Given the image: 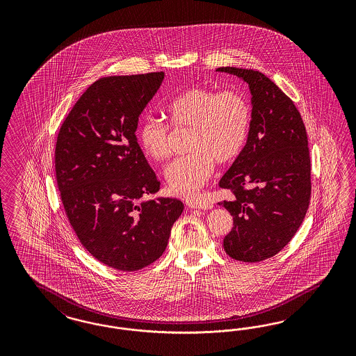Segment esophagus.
Returning a JSON list of instances; mask_svg holds the SVG:
<instances>
[{
    "mask_svg": "<svg viewBox=\"0 0 356 356\" xmlns=\"http://www.w3.org/2000/svg\"><path fill=\"white\" fill-rule=\"evenodd\" d=\"M189 207L191 209H201V210H209V209H211L213 205L211 204H209V202H205V201H201V200H195V201H191L189 204Z\"/></svg>",
    "mask_w": 356,
    "mask_h": 356,
    "instance_id": "obj_1",
    "label": "esophagus"
}]
</instances>
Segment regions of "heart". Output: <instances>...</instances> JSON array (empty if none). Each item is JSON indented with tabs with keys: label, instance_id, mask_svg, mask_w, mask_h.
Segmentation results:
<instances>
[{
	"label": "heart",
	"instance_id": "heart-1",
	"mask_svg": "<svg viewBox=\"0 0 356 356\" xmlns=\"http://www.w3.org/2000/svg\"><path fill=\"white\" fill-rule=\"evenodd\" d=\"M165 112L175 128H191L189 155L180 156L164 170V179L173 194L193 197L214 171V162L225 164L240 155L248 140L252 111L243 94L210 87H193L173 97ZM138 140L152 161L170 155V128L159 120H143Z\"/></svg>",
	"mask_w": 356,
	"mask_h": 356
}]
</instances>
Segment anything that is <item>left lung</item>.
Segmentation results:
<instances>
[{"instance_id": "obj_1", "label": "left lung", "mask_w": 356, "mask_h": 356, "mask_svg": "<svg viewBox=\"0 0 356 356\" xmlns=\"http://www.w3.org/2000/svg\"><path fill=\"white\" fill-rule=\"evenodd\" d=\"M248 83L252 122L240 155L219 181L232 192L219 202L234 216L223 247L231 259L259 262L284 248L311 200L307 131L293 102L257 70L218 67Z\"/></svg>"}]
</instances>
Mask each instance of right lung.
<instances>
[{"mask_svg":"<svg viewBox=\"0 0 356 356\" xmlns=\"http://www.w3.org/2000/svg\"><path fill=\"white\" fill-rule=\"evenodd\" d=\"M164 73L104 76L78 99L60 129L54 167L66 216L102 264L142 269L167 248L184 204L159 191L136 137L138 118Z\"/></svg>","mask_w":356,"mask_h":356,"instance_id":"obj_1","label":"right lung"}]
</instances>
